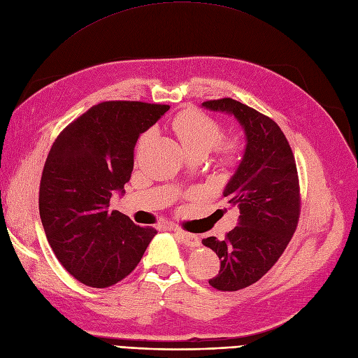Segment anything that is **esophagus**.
Returning a JSON list of instances; mask_svg holds the SVG:
<instances>
[{"mask_svg":"<svg viewBox=\"0 0 358 358\" xmlns=\"http://www.w3.org/2000/svg\"><path fill=\"white\" fill-rule=\"evenodd\" d=\"M174 232L178 235L180 241L182 242L186 247H198L199 245V238L198 235H193V234H187L184 232L181 229H174Z\"/></svg>","mask_w":358,"mask_h":358,"instance_id":"obj_1","label":"esophagus"}]
</instances>
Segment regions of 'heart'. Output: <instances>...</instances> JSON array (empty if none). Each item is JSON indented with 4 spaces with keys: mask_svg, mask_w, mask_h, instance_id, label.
Listing matches in <instances>:
<instances>
[{
    "mask_svg": "<svg viewBox=\"0 0 358 358\" xmlns=\"http://www.w3.org/2000/svg\"><path fill=\"white\" fill-rule=\"evenodd\" d=\"M174 128L187 150H206L210 152L223 138L222 124L201 111H184L174 122ZM152 136V131L145 132L143 141ZM223 153L229 159L238 156L241 145L238 140L223 144Z\"/></svg>",
    "mask_w": 358,
    "mask_h": 358,
    "instance_id": "heart-1",
    "label": "heart"
}]
</instances>
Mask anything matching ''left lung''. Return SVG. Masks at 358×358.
I'll list each match as a JSON object with an SVG mask.
<instances>
[{
	"label": "left lung",
	"mask_w": 358,
	"mask_h": 358,
	"mask_svg": "<svg viewBox=\"0 0 358 358\" xmlns=\"http://www.w3.org/2000/svg\"><path fill=\"white\" fill-rule=\"evenodd\" d=\"M234 116L245 134V150L223 196L239 208L238 226L223 241L205 238L220 271L208 281L217 290L236 292L257 282L290 242L301 214L296 160L281 128L271 117L232 98L202 102Z\"/></svg>",
	"instance_id": "left-lung-1"
}]
</instances>
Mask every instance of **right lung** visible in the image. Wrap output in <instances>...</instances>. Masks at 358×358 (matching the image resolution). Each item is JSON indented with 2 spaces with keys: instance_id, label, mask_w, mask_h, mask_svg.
<instances>
[{
  "instance_id": "obj_1",
  "label": "right lung",
  "mask_w": 358,
  "mask_h": 358,
  "mask_svg": "<svg viewBox=\"0 0 358 358\" xmlns=\"http://www.w3.org/2000/svg\"><path fill=\"white\" fill-rule=\"evenodd\" d=\"M169 106L107 101L89 108L56 138L40 182V217L62 266L85 285L106 288L140 263L156 229L108 211L124 193L138 136Z\"/></svg>"
}]
</instances>
